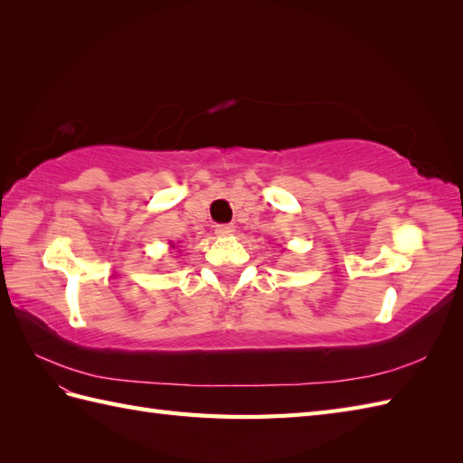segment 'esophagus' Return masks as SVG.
Masks as SVG:
<instances>
[{"instance_id": "34e87169", "label": "esophagus", "mask_w": 463, "mask_h": 463, "mask_svg": "<svg viewBox=\"0 0 463 463\" xmlns=\"http://www.w3.org/2000/svg\"><path fill=\"white\" fill-rule=\"evenodd\" d=\"M214 232L219 234V237H229V234L234 232V224H216Z\"/></svg>"}]
</instances>
